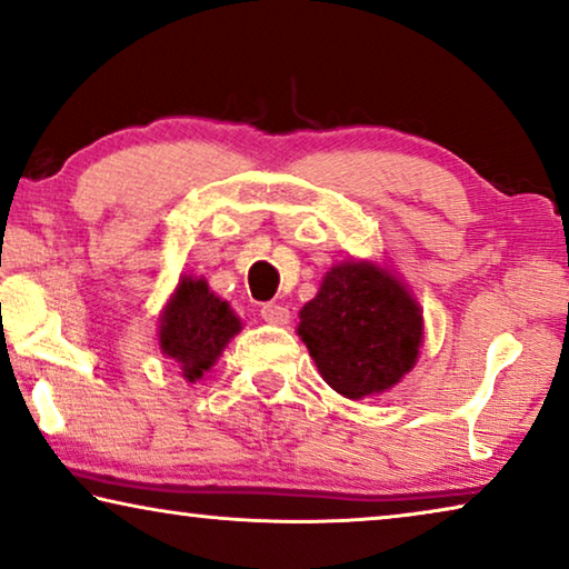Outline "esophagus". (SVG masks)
Here are the masks:
<instances>
[{"label": "esophagus", "mask_w": 569, "mask_h": 569, "mask_svg": "<svg viewBox=\"0 0 569 569\" xmlns=\"http://www.w3.org/2000/svg\"><path fill=\"white\" fill-rule=\"evenodd\" d=\"M260 317L266 319L268 325L283 327V325H288V319H291V313H288L283 303H266V307L260 309Z\"/></svg>", "instance_id": "34e87169"}]
</instances>
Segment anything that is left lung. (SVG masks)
I'll return each mask as SVG.
<instances>
[{
    "mask_svg": "<svg viewBox=\"0 0 569 569\" xmlns=\"http://www.w3.org/2000/svg\"><path fill=\"white\" fill-rule=\"evenodd\" d=\"M296 335L339 396L391 391L417 366L423 313L411 288L376 260L337 262L299 311Z\"/></svg>",
    "mask_w": 569,
    "mask_h": 569,
    "instance_id": "left-lung-1",
    "label": "left lung"
}]
</instances>
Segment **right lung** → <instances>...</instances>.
<instances>
[{"label":"right lung","instance_id":"1","mask_svg":"<svg viewBox=\"0 0 569 569\" xmlns=\"http://www.w3.org/2000/svg\"><path fill=\"white\" fill-rule=\"evenodd\" d=\"M240 332V317L201 276H181L158 319L160 355L176 362L189 383L207 376Z\"/></svg>","mask_w":569,"mask_h":569}]
</instances>
